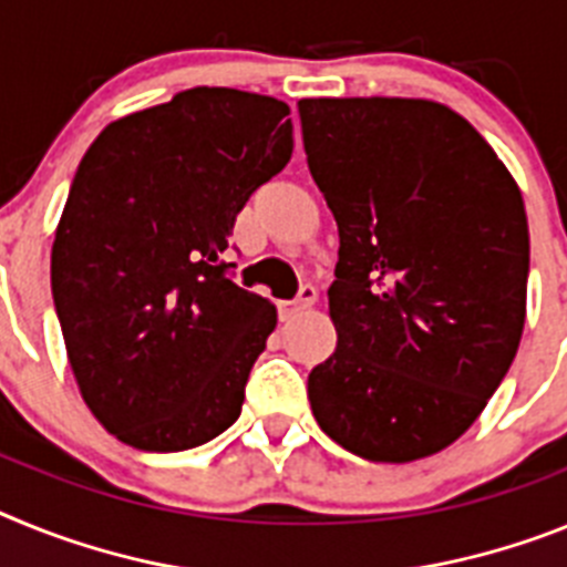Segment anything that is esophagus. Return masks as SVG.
<instances>
[{
  "instance_id": "1",
  "label": "esophagus",
  "mask_w": 567,
  "mask_h": 567,
  "mask_svg": "<svg viewBox=\"0 0 567 567\" xmlns=\"http://www.w3.org/2000/svg\"><path fill=\"white\" fill-rule=\"evenodd\" d=\"M317 302V288L313 285H302L297 299H290V302H279V319H293L299 313H305L308 308H313Z\"/></svg>"
}]
</instances>
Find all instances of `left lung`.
<instances>
[{
    "label": "left lung",
    "instance_id": "obj_1",
    "mask_svg": "<svg viewBox=\"0 0 567 567\" xmlns=\"http://www.w3.org/2000/svg\"><path fill=\"white\" fill-rule=\"evenodd\" d=\"M308 167L339 228L337 351L308 377L319 427L371 462L454 445L525 328L528 216L465 116L431 100H299Z\"/></svg>",
    "mask_w": 567,
    "mask_h": 567
}]
</instances>
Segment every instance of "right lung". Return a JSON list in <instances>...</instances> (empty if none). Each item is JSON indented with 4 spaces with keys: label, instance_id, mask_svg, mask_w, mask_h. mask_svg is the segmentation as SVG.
Listing matches in <instances>:
<instances>
[{
    "label": "right lung",
    "instance_id": "add662e5",
    "mask_svg": "<svg viewBox=\"0 0 567 567\" xmlns=\"http://www.w3.org/2000/svg\"><path fill=\"white\" fill-rule=\"evenodd\" d=\"M290 107L190 87L111 122L79 162L51 288L79 393L140 451H188L239 420L277 308L225 277L236 214L293 151Z\"/></svg>",
    "mask_w": 567,
    "mask_h": 567
}]
</instances>
